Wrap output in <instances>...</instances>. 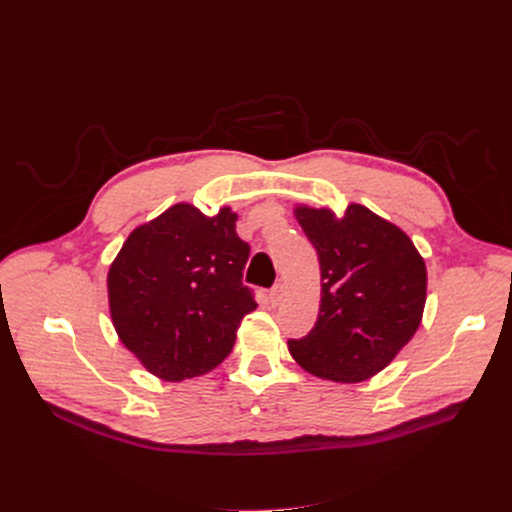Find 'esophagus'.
<instances>
[{"label": "esophagus", "instance_id": "obj_1", "mask_svg": "<svg viewBox=\"0 0 512 512\" xmlns=\"http://www.w3.org/2000/svg\"><path fill=\"white\" fill-rule=\"evenodd\" d=\"M284 297H286V286H284V284H276V286L272 288V292H270L272 303H274V305H280V303L284 301Z\"/></svg>", "mask_w": 512, "mask_h": 512}]
</instances>
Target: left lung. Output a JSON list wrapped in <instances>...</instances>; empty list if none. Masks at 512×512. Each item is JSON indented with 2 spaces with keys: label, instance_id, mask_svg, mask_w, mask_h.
<instances>
[{
  "label": "left lung",
  "instance_id": "obj_1",
  "mask_svg": "<svg viewBox=\"0 0 512 512\" xmlns=\"http://www.w3.org/2000/svg\"><path fill=\"white\" fill-rule=\"evenodd\" d=\"M319 259L321 299L313 330L288 351L319 380L359 384L380 373L415 336L427 270L413 240L365 205L344 215L294 205Z\"/></svg>",
  "mask_w": 512,
  "mask_h": 512
}]
</instances>
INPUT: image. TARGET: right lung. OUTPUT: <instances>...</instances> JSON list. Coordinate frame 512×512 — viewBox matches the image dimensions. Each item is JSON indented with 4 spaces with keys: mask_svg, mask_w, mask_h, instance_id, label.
<instances>
[{
    "mask_svg": "<svg viewBox=\"0 0 512 512\" xmlns=\"http://www.w3.org/2000/svg\"><path fill=\"white\" fill-rule=\"evenodd\" d=\"M224 205L205 215L176 203L134 228L107 270V305L128 351L164 382L197 378L232 351L255 311L242 267L249 245Z\"/></svg>",
    "mask_w": 512,
    "mask_h": 512,
    "instance_id": "right-lung-1",
    "label": "right lung"
}]
</instances>
